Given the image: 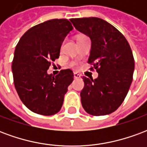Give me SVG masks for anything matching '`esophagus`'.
I'll return each mask as SVG.
<instances>
[{
	"label": "esophagus",
	"mask_w": 147,
	"mask_h": 147,
	"mask_svg": "<svg viewBox=\"0 0 147 147\" xmlns=\"http://www.w3.org/2000/svg\"><path fill=\"white\" fill-rule=\"evenodd\" d=\"M74 78H75V79H80V75H79V74L77 73H74Z\"/></svg>",
	"instance_id": "obj_1"
}]
</instances>
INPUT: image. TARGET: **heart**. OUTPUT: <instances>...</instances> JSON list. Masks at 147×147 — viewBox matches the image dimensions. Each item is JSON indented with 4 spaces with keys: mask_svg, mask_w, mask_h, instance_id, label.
<instances>
[{
    "mask_svg": "<svg viewBox=\"0 0 147 147\" xmlns=\"http://www.w3.org/2000/svg\"><path fill=\"white\" fill-rule=\"evenodd\" d=\"M83 37H85V36H80L79 37V38H83ZM70 65L71 66V67H75V64H71Z\"/></svg>",
    "mask_w": 147,
    "mask_h": 147,
    "instance_id": "1",
    "label": "heart"
}]
</instances>
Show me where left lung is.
<instances>
[{"instance_id": "1", "label": "left lung", "mask_w": 147, "mask_h": 147, "mask_svg": "<svg viewBox=\"0 0 147 147\" xmlns=\"http://www.w3.org/2000/svg\"><path fill=\"white\" fill-rule=\"evenodd\" d=\"M70 20L76 30L91 40L88 63L93 64L98 73L95 80L83 77L82 105L93 116L112 113L122 104L132 82L135 61L131 49L125 37L102 19Z\"/></svg>"}]
</instances>
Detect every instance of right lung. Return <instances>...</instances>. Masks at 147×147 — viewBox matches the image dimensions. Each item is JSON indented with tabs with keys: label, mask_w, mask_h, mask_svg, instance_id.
Instances as JSON below:
<instances>
[{
	"label": "right lung",
	"mask_w": 147,
	"mask_h": 147,
	"mask_svg": "<svg viewBox=\"0 0 147 147\" xmlns=\"http://www.w3.org/2000/svg\"><path fill=\"white\" fill-rule=\"evenodd\" d=\"M72 29L66 19L50 20L30 28L16 45L11 64L15 87L22 102L35 113L50 116L62 107L73 72L64 69L54 76L47 70L59 58L62 42Z\"/></svg>",
	"instance_id": "right-lung-1"
}]
</instances>
